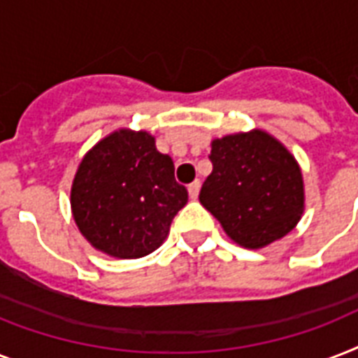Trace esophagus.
Returning <instances> with one entry per match:
<instances>
[{
    "label": "esophagus",
    "mask_w": 358,
    "mask_h": 358,
    "mask_svg": "<svg viewBox=\"0 0 358 358\" xmlns=\"http://www.w3.org/2000/svg\"><path fill=\"white\" fill-rule=\"evenodd\" d=\"M187 191H189L191 201H196V196H199V191H201V182H199V180H195L193 184H189Z\"/></svg>",
    "instance_id": "obj_1"
}]
</instances>
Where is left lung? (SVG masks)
<instances>
[{
	"label": "left lung",
	"mask_w": 358,
	"mask_h": 358,
	"mask_svg": "<svg viewBox=\"0 0 358 358\" xmlns=\"http://www.w3.org/2000/svg\"><path fill=\"white\" fill-rule=\"evenodd\" d=\"M213 171L199 201L245 249H264L297 227L305 182L294 154L264 129L212 141Z\"/></svg>",
	"instance_id": "8db88e82"
}]
</instances>
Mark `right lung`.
<instances>
[{
  "label": "right lung",
  "mask_w": 358,
  "mask_h": 358,
  "mask_svg": "<svg viewBox=\"0 0 358 358\" xmlns=\"http://www.w3.org/2000/svg\"><path fill=\"white\" fill-rule=\"evenodd\" d=\"M187 189L174 163L157 152L145 129L119 128L81 157L70 187L72 217L81 236L103 255L134 260L167 239Z\"/></svg>",
  "instance_id": "obj_1"
}]
</instances>
